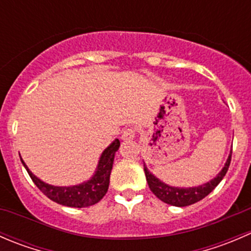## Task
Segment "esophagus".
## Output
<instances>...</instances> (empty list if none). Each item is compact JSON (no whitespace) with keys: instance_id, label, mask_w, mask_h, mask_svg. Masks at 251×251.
<instances>
[{"instance_id":"34e87169","label":"esophagus","mask_w":251,"mask_h":251,"mask_svg":"<svg viewBox=\"0 0 251 251\" xmlns=\"http://www.w3.org/2000/svg\"><path fill=\"white\" fill-rule=\"evenodd\" d=\"M136 137V128L133 127H127L123 131V135H121V138L125 141L133 140Z\"/></svg>"}]
</instances>
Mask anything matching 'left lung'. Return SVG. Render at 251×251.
<instances>
[{"label": "left lung", "mask_w": 251, "mask_h": 251, "mask_svg": "<svg viewBox=\"0 0 251 251\" xmlns=\"http://www.w3.org/2000/svg\"><path fill=\"white\" fill-rule=\"evenodd\" d=\"M231 159L232 151L228 159H227L226 165L222 169L221 173L217 175L214 179L203 184V186L192 187V188H177V187L168 186L164 182L159 181L154 175L149 173L146 165H144V174H146V178L147 182H148L149 188H151V191L153 192L156 198L160 199L164 203L174 205V206H187V205H192L197 203V201H201V199H204L207 194L211 193L216 188L217 184L222 181L225 175L228 171Z\"/></svg>", "instance_id": "1"}]
</instances>
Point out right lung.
I'll return each mask as SVG.
<instances>
[{"instance_id":"obj_1","label":"right lung","mask_w":251,"mask_h":251,"mask_svg":"<svg viewBox=\"0 0 251 251\" xmlns=\"http://www.w3.org/2000/svg\"><path fill=\"white\" fill-rule=\"evenodd\" d=\"M119 146H120V141L115 140L103 151L100 163H98L97 171L90 181L73 187H55L45 183L31 174V171L27 169L22 159L20 160L26 169L29 176L31 177L32 182L47 198L58 204L65 205V206L86 207L98 203L107 193L108 187H109L110 173L113 169L114 155L119 149Z\"/></svg>"}]
</instances>
